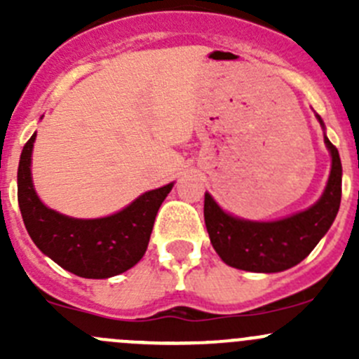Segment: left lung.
Instances as JSON below:
<instances>
[{
	"label": "left lung",
	"instance_id": "left-lung-1",
	"mask_svg": "<svg viewBox=\"0 0 359 359\" xmlns=\"http://www.w3.org/2000/svg\"><path fill=\"white\" fill-rule=\"evenodd\" d=\"M321 128L325 123L316 114ZM332 170L321 198L307 210L280 220L259 222L224 212L205 193V224L210 241L231 267L250 273H281L302 262L334 224L342 196V163L339 151L325 135Z\"/></svg>",
	"mask_w": 359,
	"mask_h": 359
}]
</instances>
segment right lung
<instances>
[{
    "label": "right lung",
    "instance_id": "obj_1",
    "mask_svg": "<svg viewBox=\"0 0 359 359\" xmlns=\"http://www.w3.org/2000/svg\"><path fill=\"white\" fill-rule=\"evenodd\" d=\"M36 132L25 142L17 172V198L29 236L46 257L81 278L106 280L135 266L146 253L156 213L173 182L147 191L100 219H74L48 208L36 194L31 158Z\"/></svg>",
    "mask_w": 359,
    "mask_h": 359
}]
</instances>
